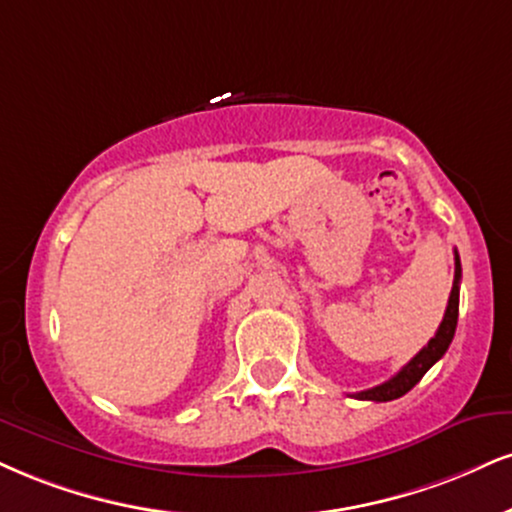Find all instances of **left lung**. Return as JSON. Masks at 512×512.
<instances>
[{"mask_svg":"<svg viewBox=\"0 0 512 512\" xmlns=\"http://www.w3.org/2000/svg\"><path fill=\"white\" fill-rule=\"evenodd\" d=\"M458 305H460V257L455 252V279H453V291L451 298H448V307H446V315H443V322L436 329V334L432 341L424 346L420 353H417L412 360L405 365L396 377H391L384 384L374 386V389L360 391L355 393V398L360 400H377V403H386V400H396L400 396H405L412 386L420 381L427 369L439 362L443 353H446L448 346H451L453 336H455V326H458Z\"/></svg>","mask_w":512,"mask_h":512,"instance_id":"left-lung-1","label":"left lung"}]
</instances>
